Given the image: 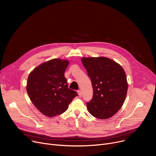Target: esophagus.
<instances>
[{
	"instance_id": "1",
	"label": "esophagus",
	"mask_w": 156,
	"mask_h": 156,
	"mask_svg": "<svg viewBox=\"0 0 156 156\" xmlns=\"http://www.w3.org/2000/svg\"><path fill=\"white\" fill-rule=\"evenodd\" d=\"M78 95H79L80 97L82 96V92H81V90H78Z\"/></svg>"
}]
</instances>
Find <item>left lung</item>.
Returning a JSON list of instances; mask_svg holds the SVG:
<instances>
[{
  "mask_svg": "<svg viewBox=\"0 0 156 156\" xmlns=\"http://www.w3.org/2000/svg\"><path fill=\"white\" fill-rule=\"evenodd\" d=\"M81 62L92 81L93 97L88 112L99 119L114 116L123 104L128 90L126 73L121 66L105 57H83Z\"/></svg>",
  "mask_w": 156,
  "mask_h": 156,
  "instance_id": "obj_1",
  "label": "left lung"
}]
</instances>
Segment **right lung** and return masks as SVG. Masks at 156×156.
<instances>
[{"instance_id":"obj_1","label":"right lung","mask_w":156,"mask_h":156,"mask_svg":"<svg viewBox=\"0 0 156 156\" xmlns=\"http://www.w3.org/2000/svg\"><path fill=\"white\" fill-rule=\"evenodd\" d=\"M67 60L54 59L33 70L28 76L27 91L30 100L44 115L54 117L63 113L77 92L68 88L64 72Z\"/></svg>"}]
</instances>
